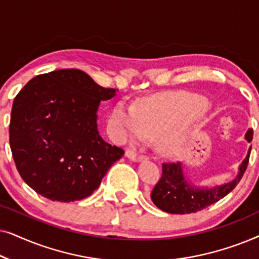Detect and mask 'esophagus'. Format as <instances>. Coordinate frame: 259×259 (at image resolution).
I'll use <instances>...</instances> for the list:
<instances>
[{"label":"esophagus","instance_id":"obj_1","mask_svg":"<svg viewBox=\"0 0 259 259\" xmlns=\"http://www.w3.org/2000/svg\"><path fill=\"white\" fill-rule=\"evenodd\" d=\"M125 154H126L127 158H130L131 160H133V161H140V160H143V159L145 158L143 154L137 153V152L134 151L133 148H127L126 152H125Z\"/></svg>","mask_w":259,"mask_h":259}]
</instances>
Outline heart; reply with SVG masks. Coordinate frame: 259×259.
<instances>
[{
	"label": "heart",
	"instance_id": "heart-1",
	"mask_svg": "<svg viewBox=\"0 0 259 259\" xmlns=\"http://www.w3.org/2000/svg\"><path fill=\"white\" fill-rule=\"evenodd\" d=\"M204 98L173 93L138 102L136 108L119 102L113 109L112 122L121 138H155L160 153L175 155L182 147L186 131L207 111Z\"/></svg>",
	"mask_w": 259,
	"mask_h": 259
}]
</instances>
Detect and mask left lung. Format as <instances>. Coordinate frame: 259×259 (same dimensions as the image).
Listing matches in <instances>:
<instances>
[{
    "mask_svg": "<svg viewBox=\"0 0 259 259\" xmlns=\"http://www.w3.org/2000/svg\"><path fill=\"white\" fill-rule=\"evenodd\" d=\"M253 131L249 130L245 134V139L251 143ZM250 153L251 147L246 158L239 166L238 176L235 180L212 189H199L190 185L184 177L180 162H162L161 177L152 190L151 199L155 206L167 213L185 214L204 210L235 189L247 167Z\"/></svg>",
    "mask_w": 259,
    "mask_h": 259,
    "instance_id": "8db88e82",
    "label": "left lung"
}]
</instances>
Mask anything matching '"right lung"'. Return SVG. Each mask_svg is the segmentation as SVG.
I'll use <instances>...</instances> for the list:
<instances>
[{
  "label": "right lung",
  "mask_w": 259,
  "mask_h": 259,
  "mask_svg": "<svg viewBox=\"0 0 259 259\" xmlns=\"http://www.w3.org/2000/svg\"><path fill=\"white\" fill-rule=\"evenodd\" d=\"M118 90L82 70L60 69L31 79L13 102L9 143L21 178L53 201L81 200L100 186L125 151L100 137V101Z\"/></svg>",
  "instance_id": "add662e5"
}]
</instances>
